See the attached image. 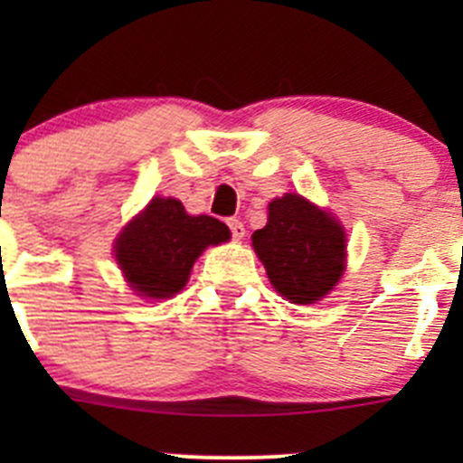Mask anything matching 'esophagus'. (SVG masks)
<instances>
[{"instance_id":"obj_1","label":"esophagus","mask_w":463,"mask_h":463,"mask_svg":"<svg viewBox=\"0 0 463 463\" xmlns=\"http://www.w3.org/2000/svg\"><path fill=\"white\" fill-rule=\"evenodd\" d=\"M228 228H231V232H232V237H235V240H241V237L246 235V228H244V223L240 222V219H228Z\"/></svg>"}]
</instances>
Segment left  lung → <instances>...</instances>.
<instances>
[{
	"mask_svg": "<svg viewBox=\"0 0 463 463\" xmlns=\"http://www.w3.org/2000/svg\"><path fill=\"white\" fill-rule=\"evenodd\" d=\"M250 240L273 288L293 305H316L343 278V223L300 194L273 199L269 222Z\"/></svg>",
	"mask_w": 463,
	"mask_h": 463,
	"instance_id": "obj_1",
	"label": "left lung"
}]
</instances>
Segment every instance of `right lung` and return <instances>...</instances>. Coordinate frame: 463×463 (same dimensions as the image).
I'll list each match as a JSON object with an SVG mask.
<instances>
[{
  "label": "right lung",
  "instance_id": "add662e5",
  "mask_svg": "<svg viewBox=\"0 0 463 463\" xmlns=\"http://www.w3.org/2000/svg\"><path fill=\"white\" fill-rule=\"evenodd\" d=\"M231 240L226 223L188 214L172 197H154L114 241V255L137 296L165 300L188 284L194 261L208 246Z\"/></svg>",
  "mask_w": 463,
  "mask_h": 463
}]
</instances>
